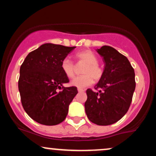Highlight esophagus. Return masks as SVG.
I'll use <instances>...</instances> for the list:
<instances>
[{
  "instance_id": "34e87169",
  "label": "esophagus",
  "mask_w": 156,
  "mask_h": 156,
  "mask_svg": "<svg viewBox=\"0 0 156 156\" xmlns=\"http://www.w3.org/2000/svg\"><path fill=\"white\" fill-rule=\"evenodd\" d=\"M78 92H84V89H78Z\"/></svg>"
}]
</instances>
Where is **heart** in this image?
Wrapping results in <instances>:
<instances>
[{"label":"heart","mask_w":156,"mask_h":156,"mask_svg":"<svg viewBox=\"0 0 156 156\" xmlns=\"http://www.w3.org/2000/svg\"><path fill=\"white\" fill-rule=\"evenodd\" d=\"M76 58L80 62L87 64L83 69V76L75 78L70 84L78 89H82L90 86L93 83V78L98 80L101 78L103 70L98 65V59L93 52L86 50L78 52L76 55ZM61 69L67 78L74 76V64L69 58H65L62 61Z\"/></svg>","instance_id":"heart-1"}]
</instances>
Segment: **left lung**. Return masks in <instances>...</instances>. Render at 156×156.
<instances>
[{"mask_svg":"<svg viewBox=\"0 0 156 156\" xmlns=\"http://www.w3.org/2000/svg\"><path fill=\"white\" fill-rule=\"evenodd\" d=\"M97 52L103 57L104 69L95 86L98 92L87 90L85 112L92 122L109 125L119 121L129 109L136 88L135 73L127 57L104 45Z\"/></svg>","mask_w":156,"mask_h":156,"instance_id":"obj_1","label":"left lung"}]
</instances>
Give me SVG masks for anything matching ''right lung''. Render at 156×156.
Returning <instances> with one entry per match:
<instances>
[{
	"label": "right lung",
	"instance_id": "obj_1",
	"mask_svg": "<svg viewBox=\"0 0 156 156\" xmlns=\"http://www.w3.org/2000/svg\"><path fill=\"white\" fill-rule=\"evenodd\" d=\"M76 47L45 43L29 53L20 69L21 103L31 119L44 125L62 122L78 94L76 87H64L69 78L61 69L62 61Z\"/></svg>",
	"mask_w": 156,
	"mask_h": 156
}]
</instances>
